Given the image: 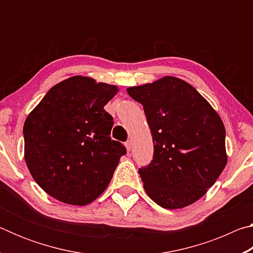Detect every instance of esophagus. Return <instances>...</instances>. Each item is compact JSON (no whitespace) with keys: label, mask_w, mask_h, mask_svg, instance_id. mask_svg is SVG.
Here are the masks:
<instances>
[{"label":"esophagus","mask_w":253,"mask_h":253,"mask_svg":"<svg viewBox=\"0 0 253 253\" xmlns=\"http://www.w3.org/2000/svg\"><path fill=\"white\" fill-rule=\"evenodd\" d=\"M125 147H126V149H127L128 152L130 151V149H131V142H130V140H128V142L125 143Z\"/></svg>","instance_id":"obj_1"}]
</instances>
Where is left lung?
<instances>
[{
  "label": "left lung",
  "instance_id": "left-lung-1",
  "mask_svg": "<svg viewBox=\"0 0 253 253\" xmlns=\"http://www.w3.org/2000/svg\"><path fill=\"white\" fill-rule=\"evenodd\" d=\"M144 106L154 143L151 164L138 173L160 207L183 209L207 193L228 155L221 117L196 89L176 77L127 88Z\"/></svg>",
  "mask_w": 253,
  "mask_h": 253
}]
</instances>
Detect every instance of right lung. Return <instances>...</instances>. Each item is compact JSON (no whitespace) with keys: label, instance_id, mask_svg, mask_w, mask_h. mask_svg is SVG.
I'll list each match as a JSON object with an SVG mask.
<instances>
[{"label":"right lung","instance_id":"add662e5","mask_svg":"<svg viewBox=\"0 0 253 253\" xmlns=\"http://www.w3.org/2000/svg\"><path fill=\"white\" fill-rule=\"evenodd\" d=\"M118 91L90 77H70L53 85L25 119V163L38 185L60 202H93L126 154L110 138L114 122L104 109Z\"/></svg>","mask_w":253,"mask_h":253}]
</instances>
